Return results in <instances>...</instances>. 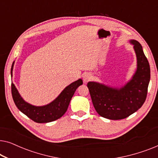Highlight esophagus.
<instances>
[{"mask_svg": "<svg viewBox=\"0 0 158 158\" xmlns=\"http://www.w3.org/2000/svg\"><path fill=\"white\" fill-rule=\"evenodd\" d=\"M83 79L84 83H88V82L89 81L90 79H91V75H90V73H85V74L83 75Z\"/></svg>", "mask_w": 158, "mask_h": 158, "instance_id": "34e87169", "label": "esophagus"}]
</instances>
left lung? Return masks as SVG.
<instances>
[{
	"instance_id": "obj_1",
	"label": "left lung",
	"mask_w": 158,
	"mask_h": 158,
	"mask_svg": "<svg viewBox=\"0 0 158 158\" xmlns=\"http://www.w3.org/2000/svg\"><path fill=\"white\" fill-rule=\"evenodd\" d=\"M137 57V70L122 87H111L98 82H88L93 104L99 115L111 120L128 117L142 107L146 100L150 80V68L142 45L131 40Z\"/></svg>"
}]
</instances>
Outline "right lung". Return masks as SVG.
I'll list each match as a JSON object with an SVG mask.
<instances>
[{
  "instance_id": "1",
  "label": "right lung",
  "mask_w": 158,
  "mask_h": 158,
  "mask_svg": "<svg viewBox=\"0 0 158 158\" xmlns=\"http://www.w3.org/2000/svg\"><path fill=\"white\" fill-rule=\"evenodd\" d=\"M13 62L10 70V75H13ZM83 84L82 79L73 82L67 86L59 96L48 104L36 106L30 104L23 100L14 83H11V93L14 101L19 110L36 123H48L62 117L68 110L70 100L75 90Z\"/></svg>"
}]
</instances>
